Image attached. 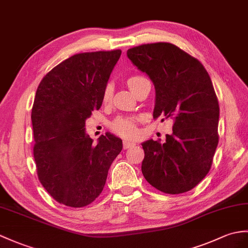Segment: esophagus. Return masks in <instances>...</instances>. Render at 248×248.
<instances>
[{
    "label": "esophagus",
    "instance_id": "1",
    "mask_svg": "<svg viewBox=\"0 0 248 248\" xmlns=\"http://www.w3.org/2000/svg\"><path fill=\"white\" fill-rule=\"evenodd\" d=\"M135 146V142L133 141H129V140H124V149H129Z\"/></svg>",
    "mask_w": 248,
    "mask_h": 248
}]
</instances>
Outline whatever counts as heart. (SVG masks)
Masks as SVG:
<instances>
[{
    "label": "heart",
    "instance_id": "b5f03b06",
    "mask_svg": "<svg viewBox=\"0 0 248 248\" xmlns=\"http://www.w3.org/2000/svg\"><path fill=\"white\" fill-rule=\"evenodd\" d=\"M146 80H147L146 78H143L141 76H132L128 79V81L126 82H128L129 88L134 93L138 86H140L142 82H145ZM112 96H113V84L111 82H108L105 86V90H103V95H102L103 101L108 102L112 99ZM112 129L116 132V133L126 138H134L138 133V130L136 126V118L129 117V116H123L115 119L114 123L112 124Z\"/></svg>",
    "mask_w": 248,
    "mask_h": 248
}]
</instances>
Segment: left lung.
Listing matches in <instances>:
<instances>
[{
  "label": "left lung",
  "mask_w": 248,
  "mask_h": 248,
  "mask_svg": "<svg viewBox=\"0 0 248 248\" xmlns=\"http://www.w3.org/2000/svg\"><path fill=\"white\" fill-rule=\"evenodd\" d=\"M126 56L155 89L153 117L174 120L164 143H141V172L165 193L189 191L207 175L218 142L220 108L208 73L177 46L158 42L130 48Z\"/></svg>",
  "instance_id": "1"
}]
</instances>
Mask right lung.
<instances>
[{
  "instance_id": "obj_1",
  "label": "right lung",
  "mask_w": 248,
  "mask_h": 248,
  "mask_svg": "<svg viewBox=\"0 0 248 248\" xmlns=\"http://www.w3.org/2000/svg\"><path fill=\"white\" fill-rule=\"evenodd\" d=\"M122 50L74 55L40 82L31 123L38 177L57 202L84 207L101 193L108 169L123 150L111 133L97 143L85 132V120L99 110L103 90Z\"/></svg>"
}]
</instances>
